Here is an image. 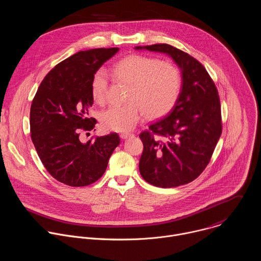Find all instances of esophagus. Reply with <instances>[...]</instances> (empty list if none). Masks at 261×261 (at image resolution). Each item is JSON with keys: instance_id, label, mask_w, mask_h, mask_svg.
Here are the masks:
<instances>
[{"instance_id": "obj_1", "label": "esophagus", "mask_w": 261, "mask_h": 261, "mask_svg": "<svg viewBox=\"0 0 261 261\" xmlns=\"http://www.w3.org/2000/svg\"><path fill=\"white\" fill-rule=\"evenodd\" d=\"M133 135H134L133 133H128V132H125V133H121V134H120L121 138H123V139H126V138H128V137H131V136H133Z\"/></svg>"}]
</instances>
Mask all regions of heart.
I'll use <instances>...</instances> for the list:
<instances>
[{
    "instance_id": "heart-1",
    "label": "heart",
    "mask_w": 261,
    "mask_h": 261,
    "mask_svg": "<svg viewBox=\"0 0 261 261\" xmlns=\"http://www.w3.org/2000/svg\"><path fill=\"white\" fill-rule=\"evenodd\" d=\"M117 81L130 86L127 103L110 106L100 113L102 127L108 131L131 130L142 115L147 119H159L175 105L180 89V72L173 64L141 55H132L116 63L110 70ZM108 77L103 69L95 72L91 92L95 102L106 99Z\"/></svg>"
}]
</instances>
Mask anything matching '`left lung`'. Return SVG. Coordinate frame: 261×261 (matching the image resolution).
Here are the masks:
<instances>
[{
    "label": "left lung",
    "mask_w": 261,
    "mask_h": 261,
    "mask_svg": "<svg viewBox=\"0 0 261 261\" xmlns=\"http://www.w3.org/2000/svg\"><path fill=\"white\" fill-rule=\"evenodd\" d=\"M144 48L169 55L181 69L182 87L170 113L139 134V171L156 187H177L194 180L211 161L222 133L220 97L210 74L192 56L165 43Z\"/></svg>",
    "instance_id": "left-lung-1"
}]
</instances>
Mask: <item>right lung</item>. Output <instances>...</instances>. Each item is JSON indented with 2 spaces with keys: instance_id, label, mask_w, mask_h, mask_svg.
<instances>
[{
  "instance_id": "obj_1",
  "label": "right lung",
  "mask_w": 261,
  "mask_h": 261,
  "mask_svg": "<svg viewBox=\"0 0 261 261\" xmlns=\"http://www.w3.org/2000/svg\"><path fill=\"white\" fill-rule=\"evenodd\" d=\"M118 47L79 51L56 65L41 82L30 111L31 138L49 174L71 187L98 180L120 144L117 133L81 141L97 123L89 118L92 79Z\"/></svg>"
}]
</instances>
